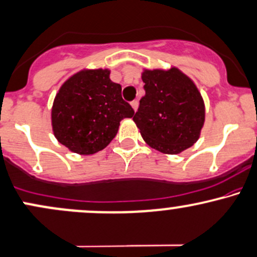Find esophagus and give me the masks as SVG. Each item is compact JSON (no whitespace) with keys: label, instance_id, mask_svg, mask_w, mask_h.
Returning a JSON list of instances; mask_svg holds the SVG:
<instances>
[{"label":"esophagus","instance_id":"34e87169","mask_svg":"<svg viewBox=\"0 0 257 257\" xmlns=\"http://www.w3.org/2000/svg\"><path fill=\"white\" fill-rule=\"evenodd\" d=\"M131 105H132V107H133V109L135 112H137V109H138V106H139V102H138L137 100H134V101H132L131 102Z\"/></svg>","mask_w":257,"mask_h":257}]
</instances>
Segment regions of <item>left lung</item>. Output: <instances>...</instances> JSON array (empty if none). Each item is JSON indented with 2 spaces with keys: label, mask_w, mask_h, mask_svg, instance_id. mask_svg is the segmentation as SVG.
Wrapping results in <instances>:
<instances>
[{
  "label": "left lung",
  "mask_w": 257,
  "mask_h": 257,
  "mask_svg": "<svg viewBox=\"0 0 257 257\" xmlns=\"http://www.w3.org/2000/svg\"><path fill=\"white\" fill-rule=\"evenodd\" d=\"M145 96L133 120L143 139L163 154L176 155L197 142L205 122L201 94L177 68L144 70Z\"/></svg>",
  "instance_id": "obj_1"
}]
</instances>
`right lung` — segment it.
<instances>
[{"mask_svg":"<svg viewBox=\"0 0 257 257\" xmlns=\"http://www.w3.org/2000/svg\"><path fill=\"white\" fill-rule=\"evenodd\" d=\"M134 109L122 98V86L109 79L108 69L81 70L70 77L56 95L52 129L70 151L91 155L105 149L123 118Z\"/></svg>","mask_w":257,"mask_h":257,"instance_id":"obj_1","label":"right lung"}]
</instances>
